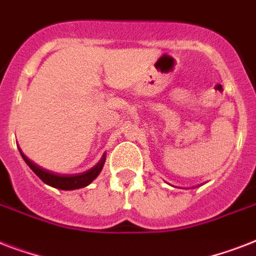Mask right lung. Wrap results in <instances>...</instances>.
Returning <instances> with one entry per match:
<instances>
[{
    "label": "right lung",
    "mask_w": 256,
    "mask_h": 256,
    "mask_svg": "<svg viewBox=\"0 0 256 256\" xmlns=\"http://www.w3.org/2000/svg\"><path fill=\"white\" fill-rule=\"evenodd\" d=\"M18 150L21 152L22 158H24V160L26 162V164L36 172V175L41 179L42 182L46 183V184H49V186L54 187V188H60V190H77V188H82V187L88 186V184L100 175V172L102 171V168H104V160H106V154H104L96 166H92V168H88V170L84 171V172L72 175L57 174V172H53V171H49L44 168H40L38 164L32 162V160L21 152V148H18Z\"/></svg>",
    "instance_id": "add662e5"
}]
</instances>
